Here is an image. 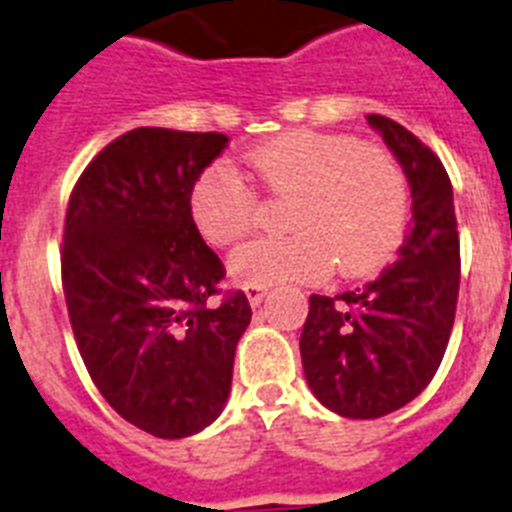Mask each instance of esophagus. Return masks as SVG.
I'll list each match as a JSON object with an SVG mask.
<instances>
[{
  "label": "esophagus",
  "instance_id": "34e87169",
  "mask_svg": "<svg viewBox=\"0 0 512 512\" xmlns=\"http://www.w3.org/2000/svg\"><path fill=\"white\" fill-rule=\"evenodd\" d=\"M244 294H247V302L252 304V307H257V304L263 302L265 286H244Z\"/></svg>",
  "mask_w": 512,
  "mask_h": 512
}]
</instances>
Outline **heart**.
<instances>
[{
	"mask_svg": "<svg viewBox=\"0 0 512 512\" xmlns=\"http://www.w3.org/2000/svg\"><path fill=\"white\" fill-rule=\"evenodd\" d=\"M257 182L289 200L286 236H263L231 255L242 286L375 273L398 252L409 226V176L390 150L341 132L294 130L247 156ZM192 218L216 247L242 239L260 218V197L226 163L197 176Z\"/></svg>",
	"mask_w": 512,
	"mask_h": 512,
	"instance_id": "obj_1",
	"label": "heart"
}]
</instances>
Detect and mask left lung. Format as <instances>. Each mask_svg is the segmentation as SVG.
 <instances>
[{"mask_svg": "<svg viewBox=\"0 0 512 512\" xmlns=\"http://www.w3.org/2000/svg\"><path fill=\"white\" fill-rule=\"evenodd\" d=\"M367 122L409 176V236L398 260L362 289L309 296L299 338L312 393L349 419L385 416L427 388L448 349L461 283L448 171L403 124L380 114Z\"/></svg>", "mask_w": 512, "mask_h": 512, "instance_id": "1", "label": "left lung"}]
</instances>
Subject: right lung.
<instances>
[{
	"label": "right lung",
	"instance_id": "1",
	"mask_svg": "<svg viewBox=\"0 0 512 512\" xmlns=\"http://www.w3.org/2000/svg\"><path fill=\"white\" fill-rule=\"evenodd\" d=\"M226 143L137 127L85 166L67 203L62 289L77 349L111 409L163 440L216 422L252 320L244 291L209 304L226 268L190 205Z\"/></svg>",
	"mask_w": 512,
	"mask_h": 512
}]
</instances>
